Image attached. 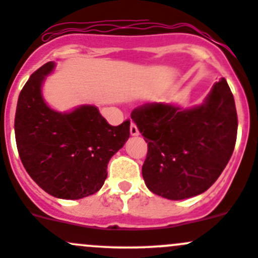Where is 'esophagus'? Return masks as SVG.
Returning a JSON list of instances; mask_svg holds the SVG:
<instances>
[{
    "label": "esophagus",
    "instance_id": "obj_1",
    "mask_svg": "<svg viewBox=\"0 0 258 258\" xmlns=\"http://www.w3.org/2000/svg\"><path fill=\"white\" fill-rule=\"evenodd\" d=\"M130 132H131L132 136H137V135L140 134L139 127H137V126H136V123H134V122H132L131 126H130Z\"/></svg>",
    "mask_w": 258,
    "mask_h": 258
}]
</instances>
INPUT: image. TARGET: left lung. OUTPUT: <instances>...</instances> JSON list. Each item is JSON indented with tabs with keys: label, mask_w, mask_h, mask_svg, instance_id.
Returning a JSON list of instances; mask_svg holds the SVG:
<instances>
[{
	"label": "left lung",
	"mask_w": 258,
	"mask_h": 258,
	"mask_svg": "<svg viewBox=\"0 0 258 258\" xmlns=\"http://www.w3.org/2000/svg\"><path fill=\"white\" fill-rule=\"evenodd\" d=\"M131 118L147 142L142 176L151 192L183 200L207 191L235 150L237 112L227 81L213 85L204 105L182 110L145 103Z\"/></svg>",
	"instance_id": "8db88e82"
}]
</instances>
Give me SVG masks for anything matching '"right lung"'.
<instances>
[{
    "label": "right lung",
    "mask_w": 258,
    "mask_h": 258,
    "mask_svg": "<svg viewBox=\"0 0 258 258\" xmlns=\"http://www.w3.org/2000/svg\"><path fill=\"white\" fill-rule=\"evenodd\" d=\"M47 62L33 72L20 93L15 136L31 178L51 196L79 200L97 192L107 177L110 158L130 137V119L111 126L95 106L70 113L51 110L41 95Z\"/></svg>",
    "instance_id": "right-lung-1"
}]
</instances>
